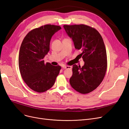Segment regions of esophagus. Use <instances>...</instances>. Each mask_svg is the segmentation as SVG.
<instances>
[{"mask_svg": "<svg viewBox=\"0 0 129 129\" xmlns=\"http://www.w3.org/2000/svg\"><path fill=\"white\" fill-rule=\"evenodd\" d=\"M63 69H72V66H63Z\"/></svg>", "mask_w": 129, "mask_h": 129, "instance_id": "34e87169", "label": "esophagus"}]
</instances>
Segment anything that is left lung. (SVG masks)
Returning a JSON list of instances; mask_svg holds the SVG:
<instances>
[{
    "mask_svg": "<svg viewBox=\"0 0 129 129\" xmlns=\"http://www.w3.org/2000/svg\"><path fill=\"white\" fill-rule=\"evenodd\" d=\"M68 36L72 39L75 49L84 61L81 68L73 66V74L70 79L72 87L85 94L92 91L101 83L107 69L106 48L102 37L94 28L83 24L63 26Z\"/></svg>",
    "mask_w": 129,
    "mask_h": 129,
    "instance_id": "8db88e82",
    "label": "left lung"
}]
</instances>
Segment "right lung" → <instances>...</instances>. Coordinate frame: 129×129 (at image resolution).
<instances>
[{
  "instance_id": "right-lung-1",
  "label": "right lung",
  "mask_w": 129,
  "mask_h": 129,
  "mask_svg": "<svg viewBox=\"0 0 129 129\" xmlns=\"http://www.w3.org/2000/svg\"><path fill=\"white\" fill-rule=\"evenodd\" d=\"M59 26L48 24L33 29L23 39L18 56V66L24 81L32 90L43 92L51 88L61 67L45 63L50 42Z\"/></svg>"
}]
</instances>
